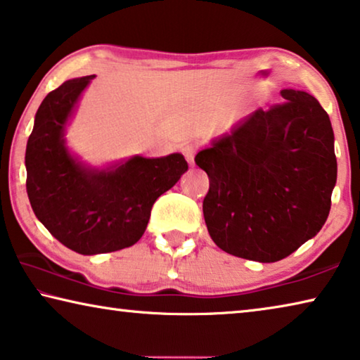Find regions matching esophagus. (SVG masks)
I'll return each instance as SVG.
<instances>
[{
	"label": "esophagus",
	"mask_w": 360,
	"mask_h": 360,
	"mask_svg": "<svg viewBox=\"0 0 360 360\" xmlns=\"http://www.w3.org/2000/svg\"><path fill=\"white\" fill-rule=\"evenodd\" d=\"M195 152H197V147L193 144H186L182 147V153H184L187 163H189L191 167H193V163H195Z\"/></svg>",
	"instance_id": "1"
}]
</instances>
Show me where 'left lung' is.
<instances>
[{
  "mask_svg": "<svg viewBox=\"0 0 360 360\" xmlns=\"http://www.w3.org/2000/svg\"><path fill=\"white\" fill-rule=\"evenodd\" d=\"M255 110L210 141L195 163L210 178L203 216L226 253L276 262L322 229L336 184L328 113L306 91Z\"/></svg>",
  "mask_w": 360,
  "mask_h": 360,
  "instance_id": "obj_1",
  "label": "left lung"
}]
</instances>
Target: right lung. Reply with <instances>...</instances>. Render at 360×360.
<instances>
[{"label":"right lung","instance_id":"1","mask_svg":"<svg viewBox=\"0 0 360 360\" xmlns=\"http://www.w3.org/2000/svg\"><path fill=\"white\" fill-rule=\"evenodd\" d=\"M94 75L51 91L38 107L27 141V193L38 221L79 255L134 245L146 232L157 198L187 171L182 153L117 160L94 167L73 152L65 134Z\"/></svg>","mask_w":360,"mask_h":360}]
</instances>
